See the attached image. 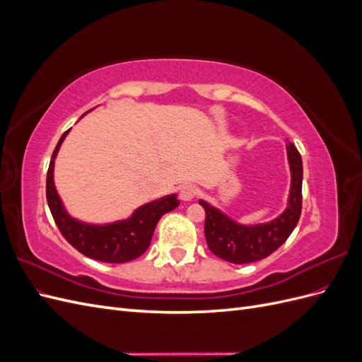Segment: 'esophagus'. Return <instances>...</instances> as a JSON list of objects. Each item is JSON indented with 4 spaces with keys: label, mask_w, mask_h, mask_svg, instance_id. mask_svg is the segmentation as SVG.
I'll use <instances>...</instances> for the list:
<instances>
[{
    "label": "esophagus",
    "mask_w": 362,
    "mask_h": 362,
    "mask_svg": "<svg viewBox=\"0 0 362 362\" xmlns=\"http://www.w3.org/2000/svg\"><path fill=\"white\" fill-rule=\"evenodd\" d=\"M198 196V189L194 187L192 184H185L180 189V198L182 201H192Z\"/></svg>",
    "instance_id": "34e87169"
}]
</instances>
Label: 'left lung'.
<instances>
[{
    "label": "left lung",
    "instance_id": "8db88e82",
    "mask_svg": "<svg viewBox=\"0 0 362 362\" xmlns=\"http://www.w3.org/2000/svg\"><path fill=\"white\" fill-rule=\"evenodd\" d=\"M291 170V189L288 205L275 221L246 226L234 222L205 201L199 204L205 210V238L213 254L234 264L255 262L273 254L293 233L302 211V158L293 144L287 145Z\"/></svg>",
    "mask_w": 362,
    "mask_h": 362
}]
</instances>
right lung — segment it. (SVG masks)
Masks as SVG:
<instances>
[{
    "label": "right lung",
    "instance_id": "right-lung-1",
    "mask_svg": "<svg viewBox=\"0 0 362 362\" xmlns=\"http://www.w3.org/2000/svg\"><path fill=\"white\" fill-rule=\"evenodd\" d=\"M69 129L64 133L52 152L47 173V201L59 231L83 255L103 262H128L136 259L149 247L152 234L163 214L180 205L177 194L141 205L127 221L110 225H89L72 218L59 198L54 185V158Z\"/></svg>",
    "mask_w": 362,
    "mask_h": 362
}]
</instances>
